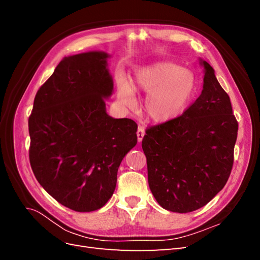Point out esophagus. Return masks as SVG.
I'll use <instances>...</instances> for the list:
<instances>
[{"instance_id":"34e87169","label":"esophagus","mask_w":260,"mask_h":260,"mask_svg":"<svg viewBox=\"0 0 260 260\" xmlns=\"http://www.w3.org/2000/svg\"><path fill=\"white\" fill-rule=\"evenodd\" d=\"M144 135H145L144 128H143V127H141V125H139L138 131H137V136H138V141H139V142H141V141H142V139H143Z\"/></svg>"}]
</instances>
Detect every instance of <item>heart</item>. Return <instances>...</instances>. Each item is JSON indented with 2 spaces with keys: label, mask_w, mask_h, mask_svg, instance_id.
Instances as JSON below:
<instances>
[{
  "label": "heart",
  "mask_w": 260,
  "mask_h": 260,
  "mask_svg": "<svg viewBox=\"0 0 260 260\" xmlns=\"http://www.w3.org/2000/svg\"><path fill=\"white\" fill-rule=\"evenodd\" d=\"M195 88L194 76L172 62L160 61L140 69L136 74L133 88L129 81L119 82V96L125 105L135 104V91L148 96L146 112L156 121H166L183 112Z\"/></svg>",
  "instance_id": "heart-1"
}]
</instances>
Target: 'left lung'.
Returning a JSON list of instances; mask_svg holds the SVG:
<instances>
[{"mask_svg": "<svg viewBox=\"0 0 260 260\" xmlns=\"http://www.w3.org/2000/svg\"><path fill=\"white\" fill-rule=\"evenodd\" d=\"M201 95L170 120L147 127L142 140L148 185L159 205L190 212L222 190L234 161L239 123L228 93L203 60Z\"/></svg>", "mask_w": 260, "mask_h": 260, "instance_id": "1", "label": "left lung"}]
</instances>
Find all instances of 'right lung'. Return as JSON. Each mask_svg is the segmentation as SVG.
I'll list each match as a JSON object with an SVG mask.
<instances>
[{
	"label": "right lung",
	"instance_id": "right-lung-1",
	"mask_svg": "<svg viewBox=\"0 0 260 260\" xmlns=\"http://www.w3.org/2000/svg\"><path fill=\"white\" fill-rule=\"evenodd\" d=\"M104 52L64 57L38 90L28 120L29 160L44 190L75 211L112 198L119 165L138 142L136 121L109 117L113 79Z\"/></svg>",
	"mask_w": 260,
	"mask_h": 260
}]
</instances>
